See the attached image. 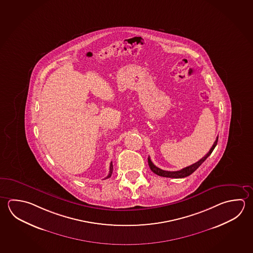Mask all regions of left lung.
I'll return each mask as SVG.
<instances>
[{"label": "left lung", "mask_w": 253, "mask_h": 253, "mask_svg": "<svg viewBox=\"0 0 253 253\" xmlns=\"http://www.w3.org/2000/svg\"><path fill=\"white\" fill-rule=\"evenodd\" d=\"M217 140H218V136L216 137V141L214 142V144L212 145L211 149L210 150V152H208L205 156L201 159L200 161H197L196 163H194L193 165L189 166V167H186V168H184L183 169L178 170V171H166V170L161 169L160 168H158V167H156V166L152 163L150 157L148 158V164H149V167H150V169H151L152 172L155 173L156 175H160V176L171 177V178H183V177H186V176H188L191 174H193V172L197 169L198 168L202 165L204 161H206L208 157L211 154L213 150L216 146Z\"/></svg>", "instance_id": "left-lung-1"}]
</instances>
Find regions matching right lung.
<instances>
[{"label": "right lung", "mask_w": 253, "mask_h": 253, "mask_svg": "<svg viewBox=\"0 0 253 253\" xmlns=\"http://www.w3.org/2000/svg\"><path fill=\"white\" fill-rule=\"evenodd\" d=\"M112 172H113V164H112V162H110V172H109V175H107V177H106L105 179L107 178H109L112 175Z\"/></svg>", "instance_id": "add662e5"}]
</instances>
